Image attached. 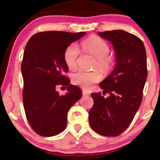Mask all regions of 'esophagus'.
Segmentation results:
<instances>
[{
  "label": "esophagus",
  "instance_id": "obj_1",
  "mask_svg": "<svg viewBox=\"0 0 160 160\" xmlns=\"http://www.w3.org/2000/svg\"><path fill=\"white\" fill-rule=\"evenodd\" d=\"M89 94V92L87 90H85V89H83V90H82V95H88Z\"/></svg>",
  "mask_w": 160,
  "mask_h": 160
}]
</instances>
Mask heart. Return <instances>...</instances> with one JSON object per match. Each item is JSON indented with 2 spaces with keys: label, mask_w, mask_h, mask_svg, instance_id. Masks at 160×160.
Instances as JSON below:
<instances>
[{
  "label": "heart",
  "mask_w": 160,
  "mask_h": 160,
  "mask_svg": "<svg viewBox=\"0 0 160 160\" xmlns=\"http://www.w3.org/2000/svg\"><path fill=\"white\" fill-rule=\"evenodd\" d=\"M82 47L88 52L97 58V66L101 69L106 70L111 66V58L108 57L110 52L109 46L104 40L97 37H92L84 40ZM79 47L75 43L69 45L64 53L65 64L70 69H74L77 66V59L79 55ZM101 75L97 71H85L82 70L74 72L71 76L72 82L84 89H89L95 82L99 81Z\"/></svg>",
  "instance_id": "1"
}]
</instances>
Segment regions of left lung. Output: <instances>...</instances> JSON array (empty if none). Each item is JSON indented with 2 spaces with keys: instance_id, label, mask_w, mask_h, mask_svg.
Wrapping results in <instances>:
<instances>
[{
  "instance_id": "left-lung-1",
  "label": "left lung",
  "mask_w": 160,
  "mask_h": 160,
  "mask_svg": "<svg viewBox=\"0 0 160 160\" xmlns=\"http://www.w3.org/2000/svg\"><path fill=\"white\" fill-rule=\"evenodd\" d=\"M112 43L116 65L99 86L103 95L92 93L93 107L89 112L91 128L99 135L117 136L128 127L142 100L148 77L146 49L142 40L122 30L98 32Z\"/></svg>"
}]
</instances>
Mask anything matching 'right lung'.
Returning a JSON list of instances; mask_svg holds the SVG:
<instances>
[{
    "mask_svg": "<svg viewBox=\"0 0 160 160\" xmlns=\"http://www.w3.org/2000/svg\"><path fill=\"white\" fill-rule=\"evenodd\" d=\"M85 32H39L27 43L22 63L23 105L29 124L41 136L58 135L67 126L68 112L82 97L80 88L64 76L68 68L64 59L66 48ZM66 85L64 96L56 90Z\"/></svg>",
    "mask_w": 160,
    "mask_h": 160,
    "instance_id": "obj_1",
    "label": "right lung"
}]
</instances>
